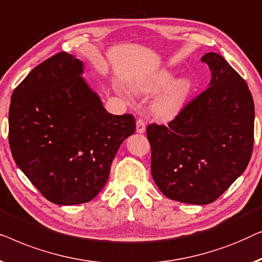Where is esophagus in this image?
<instances>
[{
  "instance_id": "34e87169",
  "label": "esophagus",
  "mask_w": 262,
  "mask_h": 262,
  "mask_svg": "<svg viewBox=\"0 0 262 262\" xmlns=\"http://www.w3.org/2000/svg\"><path fill=\"white\" fill-rule=\"evenodd\" d=\"M145 130H146V123H145V121H143L142 119H138V120H136V132L141 134V133H143Z\"/></svg>"
}]
</instances>
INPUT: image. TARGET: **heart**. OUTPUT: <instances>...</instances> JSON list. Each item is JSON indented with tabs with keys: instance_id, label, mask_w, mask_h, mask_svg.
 <instances>
[{
	"instance_id": "heart-1",
	"label": "heart",
	"mask_w": 262,
	"mask_h": 262,
	"mask_svg": "<svg viewBox=\"0 0 262 262\" xmlns=\"http://www.w3.org/2000/svg\"><path fill=\"white\" fill-rule=\"evenodd\" d=\"M173 78L172 72L163 71L154 76L152 79L145 83L135 85V91L138 94H153L156 91L162 89L161 93L154 98L152 103V110L154 115L160 119H167L174 115L180 109L183 103L189 95L190 83L185 78H179L171 82ZM120 94L124 97L129 98L130 95L127 90L119 89Z\"/></svg>"
}]
</instances>
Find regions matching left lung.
<instances>
[{"instance_id":"obj_1","label":"left lung","mask_w":262,"mask_h":262,"mask_svg":"<svg viewBox=\"0 0 262 262\" xmlns=\"http://www.w3.org/2000/svg\"><path fill=\"white\" fill-rule=\"evenodd\" d=\"M209 86L187 102L167 126L149 123L150 171L169 200L209 204L248 165L254 145V102L245 79L217 53L202 58Z\"/></svg>"}]
</instances>
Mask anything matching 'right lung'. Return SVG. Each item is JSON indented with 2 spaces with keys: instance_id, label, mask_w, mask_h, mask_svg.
I'll return each instance as SVG.
<instances>
[{
  "instance_id": "1",
  "label": "right lung",
  "mask_w": 262,
  "mask_h": 262,
  "mask_svg": "<svg viewBox=\"0 0 262 262\" xmlns=\"http://www.w3.org/2000/svg\"><path fill=\"white\" fill-rule=\"evenodd\" d=\"M82 72L78 59L54 54L15 88L9 106L14 160L39 192L59 205L94 200L121 143L135 132L134 116L106 112Z\"/></svg>"
}]
</instances>
